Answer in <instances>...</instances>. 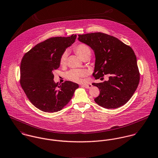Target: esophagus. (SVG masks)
<instances>
[{
    "label": "esophagus",
    "mask_w": 158,
    "mask_h": 158,
    "mask_svg": "<svg viewBox=\"0 0 158 158\" xmlns=\"http://www.w3.org/2000/svg\"><path fill=\"white\" fill-rule=\"evenodd\" d=\"M85 88H91L92 87V85L91 84H86V85H82Z\"/></svg>",
    "instance_id": "34e87169"
}]
</instances>
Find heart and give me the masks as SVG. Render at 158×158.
Instances as JSON below:
<instances>
[{
	"label": "heart",
	"instance_id": "1",
	"mask_svg": "<svg viewBox=\"0 0 158 158\" xmlns=\"http://www.w3.org/2000/svg\"><path fill=\"white\" fill-rule=\"evenodd\" d=\"M74 51L82 60L87 57H89L91 55V49L87 45L84 44H79L74 47ZM68 53L64 52L62 54L60 58V64L64 65L67 63ZM87 74V71L84 70H72L67 73V77L73 81L79 82L81 81V77H84Z\"/></svg>",
	"mask_w": 158,
	"mask_h": 158
}]
</instances>
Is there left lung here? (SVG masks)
Here are the masks:
<instances>
[{"instance_id": "8db88e82", "label": "left lung", "mask_w": 158, "mask_h": 158, "mask_svg": "<svg viewBox=\"0 0 158 158\" xmlns=\"http://www.w3.org/2000/svg\"><path fill=\"white\" fill-rule=\"evenodd\" d=\"M78 40L94 51L96 79L109 74L108 81L93 83L99 89L94 99L105 108H116L125 104L138 86L140 74L133 49L118 38L102 33L78 35Z\"/></svg>"}]
</instances>
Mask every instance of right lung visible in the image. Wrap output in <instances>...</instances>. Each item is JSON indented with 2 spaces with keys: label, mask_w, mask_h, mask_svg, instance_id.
I'll return each mask as SVG.
<instances>
[{
  "label": "right lung",
  "mask_w": 158,
  "mask_h": 158,
  "mask_svg": "<svg viewBox=\"0 0 158 158\" xmlns=\"http://www.w3.org/2000/svg\"><path fill=\"white\" fill-rule=\"evenodd\" d=\"M77 35L55 37L35 45L23 56L20 64V85L30 101L45 112L61 110L71 99L79 85L71 81H54L53 71L60 58L74 42Z\"/></svg>",
  "instance_id": "right-lung-1"
}]
</instances>
